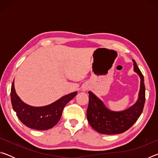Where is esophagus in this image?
<instances>
[{
	"instance_id": "obj_1",
	"label": "esophagus",
	"mask_w": 158,
	"mask_h": 158,
	"mask_svg": "<svg viewBox=\"0 0 158 158\" xmlns=\"http://www.w3.org/2000/svg\"><path fill=\"white\" fill-rule=\"evenodd\" d=\"M83 90H87V88H85V87H84V89H83Z\"/></svg>"
}]
</instances>
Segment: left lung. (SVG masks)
<instances>
[{"instance_id":"left-lung-1","label":"left lung","mask_w":158,"mask_h":158,"mask_svg":"<svg viewBox=\"0 0 158 158\" xmlns=\"http://www.w3.org/2000/svg\"><path fill=\"white\" fill-rule=\"evenodd\" d=\"M133 63L134 70L140 77L141 85L138 100L131 107L122 111H110L100 99L93 93L89 92L87 119L91 127L99 133L116 135L124 132L135 123L142 113L146 99L144 79L135 60Z\"/></svg>"}]
</instances>
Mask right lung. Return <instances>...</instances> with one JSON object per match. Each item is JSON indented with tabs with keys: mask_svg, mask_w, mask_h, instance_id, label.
Wrapping results in <instances>:
<instances>
[{
	"mask_svg": "<svg viewBox=\"0 0 158 158\" xmlns=\"http://www.w3.org/2000/svg\"><path fill=\"white\" fill-rule=\"evenodd\" d=\"M77 94V92L69 93L49 105L35 107L26 105L18 97L14 82H12L10 93L12 107L19 119L26 126L37 130L51 129L56 125L62 116L65 106Z\"/></svg>",
	"mask_w": 158,
	"mask_h": 158,
	"instance_id": "right-lung-1",
	"label": "right lung"
}]
</instances>
